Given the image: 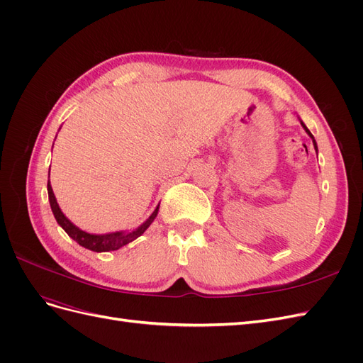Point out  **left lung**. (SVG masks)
<instances>
[{"label":"left lung","mask_w":363,"mask_h":363,"mask_svg":"<svg viewBox=\"0 0 363 363\" xmlns=\"http://www.w3.org/2000/svg\"><path fill=\"white\" fill-rule=\"evenodd\" d=\"M301 125H303V128H304V130H306V133H307V135H309V136H311V138H312V142H313V147H315V150H316V151H318V147H316V142H315V138H313V135H312V133H311V131H309V128H307V127H306V125H304V123H301Z\"/></svg>","instance_id":"1"}]
</instances>
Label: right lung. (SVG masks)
I'll return each mask as SVG.
<instances>
[{"label": "right lung", "instance_id": "right-lung-1", "mask_svg": "<svg viewBox=\"0 0 363 363\" xmlns=\"http://www.w3.org/2000/svg\"><path fill=\"white\" fill-rule=\"evenodd\" d=\"M47 189H48V200H50V206H51V211L54 213V218H56V221L59 223V225L65 230V232L68 233L69 238H72L77 244L91 250V251H96V252H103V251H115L119 250L121 247H124L127 244H130L131 240H135L136 238H139L142 233L145 232V230L151 225V223L155 221V218L157 216L159 212V206L155 208V212L150 215V218L147 221L139 225L138 228H135L133 232H115V233H107V235H91V233H86L83 230H80L79 227H75L69 219L63 215V212L60 211V207L56 201V196H54L52 188L50 184H47Z\"/></svg>", "mask_w": 363, "mask_h": 363}]
</instances>
